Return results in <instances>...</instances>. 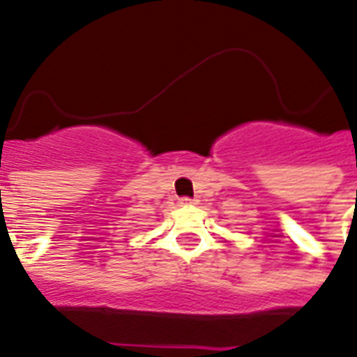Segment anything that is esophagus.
Masks as SVG:
<instances>
[{
    "label": "esophagus",
    "instance_id": "1",
    "mask_svg": "<svg viewBox=\"0 0 357 357\" xmlns=\"http://www.w3.org/2000/svg\"><path fill=\"white\" fill-rule=\"evenodd\" d=\"M181 204H192V202H190L189 198H181Z\"/></svg>",
    "mask_w": 357,
    "mask_h": 357
}]
</instances>
